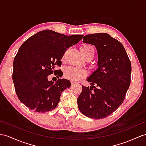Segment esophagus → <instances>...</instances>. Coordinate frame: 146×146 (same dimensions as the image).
Returning <instances> with one entry per match:
<instances>
[{
    "instance_id": "1",
    "label": "esophagus",
    "mask_w": 146,
    "mask_h": 146,
    "mask_svg": "<svg viewBox=\"0 0 146 146\" xmlns=\"http://www.w3.org/2000/svg\"><path fill=\"white\" fill-rule=\"evenodd\" d=\"M70 83H71V84L73 85V84H76V82L74 81V80H71V81H70Z\"/></svg>"
}]
</instances>
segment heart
I'll return each instance as SVG.
<instances>
[{
  "label": "heart",
  "mask_w": 146,
  "mask_h": 146,
  "mask_svg": "<svg viewBox=\"0 0 146 146\" xmlns=\"http://www.w3.org/2000/svg\"><path fill=\"white\" fill-rule=\"evenodd\" d=\"M80 51L85 58L91 54H94V48L90 45L83 46L80 48ZM64 76L67 79L73 80H78L86 77L87 76V72L84 69H79L72 66H69L66 67L64 70Z\"/></svg>",
  "instance_id": "1"
}]
</instances>
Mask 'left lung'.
I'll list each match as a JSON object with an SVG mask.
<instances>
[{
	"instance_id": "left-lung-1",
	"label": "left lung",
	"mask_w": 146,
	"mask_h": 146,
	"mask_svg": "<svg viewBox=\"0 0 146 146\" xmlns=\"http://www.w3.org/2000/svg\"><path fill=\"white\" fill-rule=\"evenodd\" d=\"M83 42L96 47L98 67L87 79L96 86H82L77 104L85 116L102 119L123 104L131 83V64L123 44L107 33L87 35Z\"/></svg>"
}]
</instances>
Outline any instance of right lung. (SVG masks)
Segmentation results:
<instances>
[{
	"label": "right lung",
	"mask_w": 146,
	"mask_h": 146,
	"mask_svg": "<svg viewBox=\"0 0 146 146\" xmlns=\"http://www.w3.org/2000/svg\"><path fill=\"white\" fill-rule=\"evenodd\" d=\"M84 35L67 36L50 30L38 32L20 46L13 61L12 79L20 102L35 112L44 113L58 106L62 92L70 87L69 80L54 83L48 76L59 78L61 59L67 48L79 42Z\"/></svg>",
	"instance_id": "obj_1"
}]
</instances>
